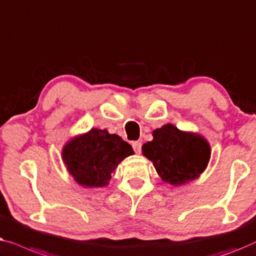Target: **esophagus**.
<instances>
[{
	"mask_svg": "<svg viewBox=\"0 0 256 256\" xmlns=\"http://www.w3.org/2000/svg\"><path fill=\"white\" fill-rule=\"evenodd\" d=\"M132 147H133V150H134V152L136 153H140L142 152V142H134L132 144Z\"/></svg>",
	"mask_w": 256,
	"mask_h": 256,
	"instance_id": "34e87169",
	"label": "esophagus"
}]
</instances>
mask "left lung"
I'll return each instance as SVG.
<instances>
[{"mask_svg": "<svg viewBox=\"0 0 256 256\" xmlns=\"http://www.w3.org/2000/svg\"><path fill=\"white\" fill-rule=\"evenodd\" d=\"M153 140L142 145V154L156 168L164 182L184 186L198 178L211 158L210 144L205 136L182 131L170 123L152 132Z\"/></svg>", "mask_w": 256, "mask_h": 256, "instance_id": "left-lung-1", "label": "left lung"}]
</instances>
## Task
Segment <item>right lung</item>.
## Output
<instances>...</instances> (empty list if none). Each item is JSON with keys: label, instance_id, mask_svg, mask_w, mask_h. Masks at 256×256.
<instances>
[{"label": "right lung", "instance_id": "add662e5", "mask_svg": "<svg viewBox=\"0 0 256 256\" xmlns=\"http://www.w3.org/2000/svg\"><path fill=\"white\" fill-rule=\"evenodd\" d=\"M133 154L131 145L120 136L92 128L68 139L61 150V159L78 184L92 189L109 184L118 164Z\"/></svg>", "mask_w": 256, "mask_h": 256}]
</instances>
